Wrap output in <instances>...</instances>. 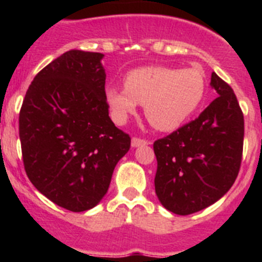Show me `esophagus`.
Returning <instances> with one entry per match:
<instances>
[{
	"label": "esophagus",
	"mask_w": 262,
	"mask_h": 262,
	"mask_svg": "<svg viewBox=\"0 0 262 262\" xmlns=\"http://www.w3.org/2000/svg\"><path fill=\"white\" fill-rule=\"evenodd\" d=\"M145 144H148V142L145 140V139L134 136L133 140H131V145H133V147H140V145H145Z\"/></svg>",
	"instance_id": "34e87169"
}]
</instances>
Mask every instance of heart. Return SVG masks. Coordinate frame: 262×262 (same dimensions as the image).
Returning a JSON list of instances; mask_svg holds the SVG:
<instances>
[{"instance_id": "b5f03b06", "label": "heart", "mask_w": 262, "mask_h": 262, "mask_svg": "<svg viewBox=\"0 0 262 262\" xmlns=\"http://www.w3.org/2000/svg\"><path fill=\"white\" fill-rule=\"evenodd\" d=\"M205 92V76L200 69L143 67L127 73L124 86H108L106 98L118 122H124L142 103L149 123L169 131L194 114Z\"/></svg>"}]
</instances>
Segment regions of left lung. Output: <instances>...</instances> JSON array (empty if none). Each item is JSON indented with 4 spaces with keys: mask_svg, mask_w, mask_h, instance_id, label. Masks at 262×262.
I'll use <instances>...</instances> for the list:
<instances>
[{
    "mask_svg": "<svg viewBox=\"0 0 262 262\" xmlns=\"http://www.w3.org/2000/svg\"><path fill=\"white\" fill-rule=\"evenodd\" d=\"M217 97L196 119L157 139L155 190L177 215L209 207L230 190L239 174L244 115L232 88L212 72Z\"/></svg>",
    "mask_w": 262,
    "mask_h": 262,
    "instance_id": "obj_1",
    "label": "left lung"
}]
</instances>
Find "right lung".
Returning a JSON list of instances; mask_svg holds the SVG:
<instances>
[{"instance_id":"obj_1","label":"right lung","mask_w":262,"mask_h":262,"mask_svg":"<svg viewBox=\"0 0 262 262\" xmlns=\"http://www.w3.org/2000/svg\"><path fill=\"white\" fill-rule=\"evenodd\" d=\"M99 52L72 50L34 77L19 111L23 165L32 185L73 212L102 200L131 138L108 117Z\"/></svg>"}]
</instances>
